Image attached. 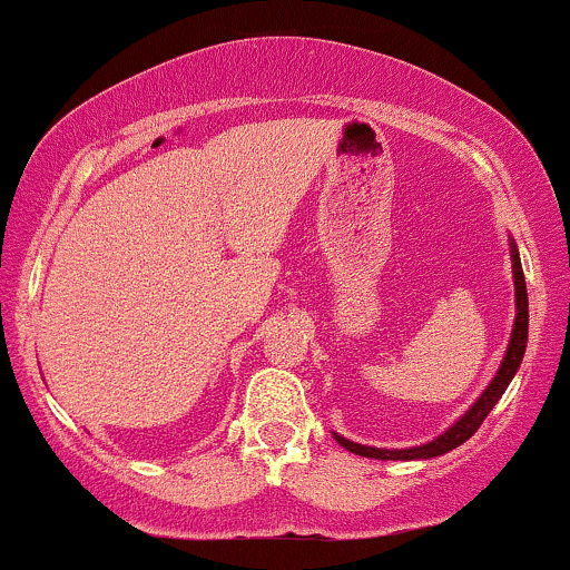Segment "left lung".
Wrapping results in <instances>:
<instances>
[{
  "mask_svg": "<svg viewBox=\"0 0 570 570\" xmlns=\"http://www.w3.org/2000/svg\"><path fill=\"white\" fill-rule=\"evenodd\" d=\"M512 273H514V330H512V337H509V345H507V353H503V362L499 372H495V377L490 381V385L485 391H482L480 399L463 412L461 417L450 426L444 434L436 436V440H431L426 444H417V448H407V450H383V448H367V444H358V442H351L345 440V436L335 434V440L343 444L345 450H351V453L356 455H364V458H377V461H417V458H436L442 453H448V450L458 448V444H463L469 440V436L474 434L476 429L482 426V421L488 417V412L495 407V402H499L503 391H507V385L512 383L514 372L520 370V362L522 356H525V343H528V289H525V276H522V265H520V254H517V246L514 240L512 244Z\"/></svg>",
  "mask_w": 570,
  "mask_h": 570,
  "instance_id": "1",
  "label": "left lung"
}]
</instances>
